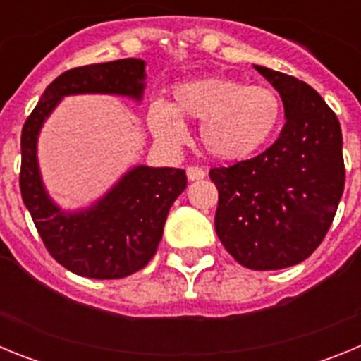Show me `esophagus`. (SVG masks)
<instances>
[{"label": "esophagus", "instance_id": "1", "mask_svg": "<svg viewBox=\"0 0 361 361\" xmlns=\"http://www.w3.org/2000/svg\"><path fill=\"white\" fill-rule=\"evenodd\" d=\"M186 175H188V180H202L204 177H206V171L202 170V168H199V166H188L186 168Z\"/></svg>", "mask_w": 361, "mask_h": 361}]
</instances>
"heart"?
Listing matches in <instances>:
<instances>
[{
	"label": "heart",
	"instance_id": "b5f03b06",
	"mask_svg": "<svg viewBox=\"0 0 361 361\" xmlns=\"http://www.w3.org/2000/svg\"><path fill=\"white\" fill-rule=\"evenodd\" d=\"M171 104H149L148 126L166 146L186 137L184 121H200L199 141L209 157L238 162L262 149L282 119V101L271 86L245 85L233 78H200L180 82Z\"/></svg>",
	"mask_w": 361,
	"mask_h": 361
}]
</instances>
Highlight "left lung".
Masks as SVG:
<instances>
[{"label": "left lung", "instance_id": "1", "mask_svg": "<svg viewBox=\"0 0 361 361\" xmlns=\"http://www.w3.org/2000/svg\"><path fill=\"white\" fill-rule=\"evenodd\" d=\"M280 94L282 132L266 152L213 168L215 231L238 264L255 271L304 262L327 235L345 184L342 128L314 88L253 65Z\"/></svg>", "mask_w": 361, "mask_h": 361}]
</instances>
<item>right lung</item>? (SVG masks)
I'll return each instance as SVG.
<instances>
[{
    "label": "right lung",
    "mask_w": 361,
    "mask_h": 361,
    "mask_svg": "<svg viewBox=\"0 0 361 361\" xmlns=\"http://www.w3.org/2000/svg\"><path fill=\"white\" fill-rule=\"evenodd\" d=\"M145 88L146 61L135 57L66 70L47 86L21 132L23 202L49 253L79 276L111 280L142 269L157 251L171 204L186 190V173L178 168L132 166L97 200L63 209L41 177V128L68 95H119L141 103Z\"/></svg>",
    "instance_id": "obj_1"
}]
</instances>
